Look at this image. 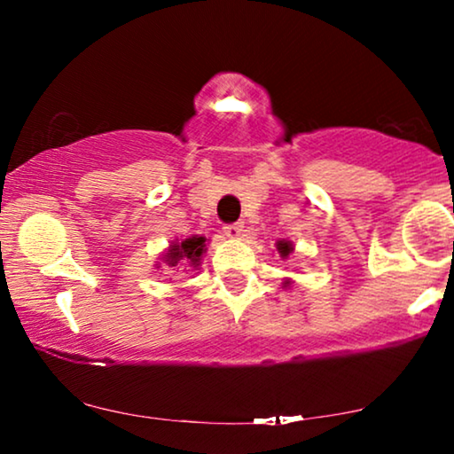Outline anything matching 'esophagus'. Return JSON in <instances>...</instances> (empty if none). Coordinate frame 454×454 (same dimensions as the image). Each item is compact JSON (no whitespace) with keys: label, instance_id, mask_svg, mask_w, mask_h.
<instances>
[{"label":"esophagus","instance_id":"1","mask_svg":"<svg viewBox=\"0 0 454 454\" xmlns=\"http://www.w3.org/2000/svg\"><path fill=\"white\" fill-rule=\"evenodd\" d=\"M223 229H225V235H229V238H238V235L244 231V225H241V223H229V225Z\"/></svg>","mask_w":454,"mask_h":454}]
</instances>
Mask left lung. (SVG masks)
Wrapping results in <instances>:
<instances>
[{
  "label": "left lung",
  "instance_id": "1",
  "mask_svg": "<svg viewBox=\"0 0 454 454\" xmlns=\"http://www.w3.org/2000/svg\"><path fill=\"white\" fill-rule=\"evenodd\" d=\"M291 250H294V247H291V244H287V241H281V244H278V252H281L283 256H289Z\"/></svg>",
  "mask_w": 454,
  "mask_h": 454
}]
</instances>
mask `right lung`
<instances>
[{"label": "right lung", "instance_id": "right-lung-1", "mask_svg": "<svg viewBox=\"0 0 454 454\" xmlns=\"http://www.w3.org/2000/svg\"><path fill=\"white\" fill-rule=\"evenodd\" d=\"M204 252V238H190L173 244L171 250L165 254V262L169 266H196L200 264Z\"/></svg>", "mask_w": 454, "mask_h": 454}]
</instances>
